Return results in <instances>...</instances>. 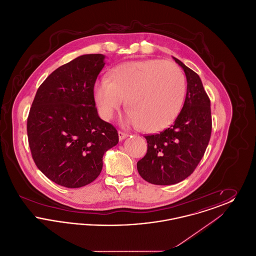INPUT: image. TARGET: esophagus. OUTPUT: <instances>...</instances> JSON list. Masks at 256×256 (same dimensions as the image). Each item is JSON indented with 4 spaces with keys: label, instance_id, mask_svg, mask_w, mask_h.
<instances>
[{
    "label": "esophagus",
    "instance_id": "obj_1",
    "mask_svg": "<svg viewBox=\"0 0 256 256\" xmlns=\"http://www.w3.org/2000/svg\"><path fill=\"white\" fill-rule=\"evenodd\" d=\"M118 135H119V139L122 140V139H124V138L128 136V134H126V132H124L122 130H119V132H118Z\"/></svg>",
    "mask_w": 256,
    "mask_h": 256
}]
</instances>
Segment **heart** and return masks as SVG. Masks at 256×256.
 I'll return each mask as SVG.
<instances>
[{"label": "heart", "instance_id": "heart-1", "mask_svg": "<svg viewBox=\"0 0 256 256\" xmlns=\"http://www.w3.org/2000/svg\"><path fill=\"white\" fill-rule=\"evenodd\" d=\"M186 80L182 69L170 61L150 60L122 63L110 76L100 80L94 98L102 118L110 119L122 106L128 121L146 132L165 128L182 106Z\"/></svg>", "mask_w": 256, "mask_h": 256}]
</instances>
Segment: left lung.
Wrapping results in <instances>:
<instances>
[{"label":"left lung","mask_w":256,"mask_h":256,"mask_svg":"<svg viewBox=\"0 0 256 256\" xmlns=\"http://www.w3.org/2000/svg\"><path fill=\"white\" fill-rule=\"evenodd\" d=\"M187 78L182 110L174 124L156 134H146V156L137 162L139 174L148 182L170 185L188 178L202 158L210 140V98L198 74L174 58Z\"/></svg>","instance_id":"1"}]
</instances>
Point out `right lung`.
<instances>
[{
  "label": "right lung",
  "mask_w": 256,
  "mask_h": 256,
  "mask_svg": "<svg viewBox=\"0 0 256 256\" xmlns=\"http://www.w3.org/2000/svg\"><path fill=\"white\" fill-rule=\"evenodd\" d=\"M104 60L100 54H84L54 70L28 113V140L37 168L67 188L94 182L104 152L119 142L117 130L98 117L94 98Z\"/></svg>",
  "instance_id": "add662e5"
}]
</instances>
